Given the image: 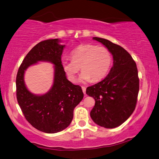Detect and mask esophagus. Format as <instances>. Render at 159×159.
<instances>
[{
	"label": "esophagus",
	"mask_w": 159,
	"mask_h": 159,
	"mask_svg": "<svg viewBox=\"0 0 159 159\" xmlns=\"http://www.w3.org/2000/svg\"><path fill=\"white\" fill-rule=\"evenodd\" d=\"M82 90H83V92H84V94H85V90H86V88L85 86H82Z\"/></svg>",
	"instance_id": "1"
}]
</instances>
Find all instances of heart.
Instances as JSON below:
<instances>
[{
    "label": "heart",
    "instance_id": "1",
    "mask_svg": "<svg viewBox=\"0 0 159 159\" xmlns=\"http://www.w3.org/2000/svg\"><path fill=\"white\" fill-rule=\"evenodd\" d=\"M71 60H64L62 69L69 80L74 82L80 67L83 70L80 81L96 82L103 79L112 64V54L107 48L84 44L75 48L70 54Z\"/></svg>",
    "mask_w": 159,
    "mask_h": 159
}]
</instances>
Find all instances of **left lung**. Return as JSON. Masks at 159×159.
<instances>
[{"label":"left lung","instance_id":"obj_1","mask_svg":"<svg viewBox=\"0 0 159 159\" xmlns=\"http://www.w3.org/2000/svg\"><path fill=\"white\" fill-rule=\"evenodd\" d=\"M93 39L101 42L112 54L113 66L104 79L86 89V94L95 101L90 117L100 127L111 129L125 122L135 110L139 90L138 70L124 48L107 39Z\"/></svg>","mask_w":159,"mask_h":159}]
</instances>
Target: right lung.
<instances>
[{"label":"right lung","instance_id":"right-lung-1","mask_svg":"<svg viewBox=\"0 0 159 159\" xmlns=\"http://www.w3.org/2000/svg\"><path fill=\"white\" fill-rule=\"evenodd\" d=\"M59 39H47L35 45L26 55L16 77L17 102L32 127L41 132L54 134L69 126L74 117V110L83 100L80 85L66 79L61 66V54L64 45ZM38 61H49L55 65L54 84L47 93L37 96L30 93L24 82V71Z\"/></svg>","mask_w":159,"mask_h":159}]
</instances>
